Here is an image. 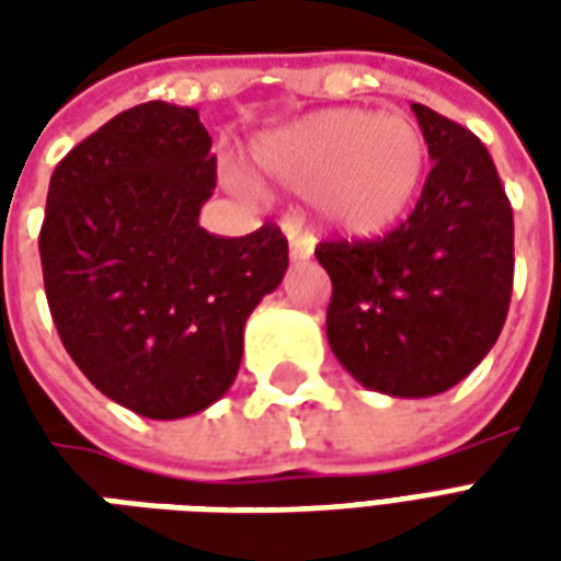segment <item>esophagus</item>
<instances>
[{
    "label": "esophagus",
    "instance_id": "obj_1",
    "mask_svg": "<svg viewBox=\"0 0 561 561\" xmlns=\"http://www.w3.org/2000/svg\"><path fill=\"white\" fill-rule=\"evenodd\" d=\"M288 255H291V261H306L312 255V240L304 233L288 231Z\"/></svg>",
    "mask_w": 561,
    "mask_h": 561
}]
</instances>
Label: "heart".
Returning a JSON list of instances; mask_svg holds the SVG:
<instances>
[{
	"mask_svg": "<svg viewBox=\"0 0 561 561\" xmlns=\"http://www.w3.org/2000/svg\"><path fill=\"white\" fill-rule=\"evenodd\" d=\"M252 161L270 180L306 192L316 228L364 240L412 209L430 152L409 116L330 107L261 135Z\"/></svg>",
	"mask_w": 561,
	"mask_h": 561,
	"instance_id": "heart-1",
	"label": "heart"
}]
</instances>
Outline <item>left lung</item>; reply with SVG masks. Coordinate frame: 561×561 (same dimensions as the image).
<instances>
[{"mask_svg":"<svg viewBox=\"0 0 561 561\" xmlns=\"http://www.w3.org/2000/svg\"><path fill=\"white\" fill-rule=\"evenodd\" d=\"M433 171L397 231L373 243H321L333 282L330 352L360 381L400 400L445 393L505 328L514 282V213L481 140L412 104Z\"/></svg>","mask_w":561,"mask_h":561,"instance_id":"8db88e82","label":"left lung"}]
</instances>
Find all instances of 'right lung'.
<instances>
[{
  "mask_svg": "<svg viewBox=\"0 0 561 561\" xmlns=\"http://www.w3.org/2000/svg\"><path fill=\"white\" fill-rule=\"evenodd\" d=\"M213 138L195 107L116 114L56 164L42 237L44 291L80 373L123 409L176 421L221 400L252 309L279 288L288 243L264 225L213 237Z\"/></svg>",
  "mask_w": 561,
  "mask_h": 561,
  "instance_id": "right-lung-1",
  "label": "right lung"
}]
</instances>
